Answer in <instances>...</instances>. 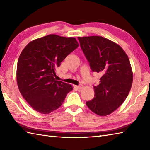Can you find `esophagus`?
<instances>
[{"instance_id": "34e87169", "label": "esophagus", "mask_w": 150, "mask_h": 150, "mask_svg": "<svg viewBox=\"0 0 150 150\" xmlns=\"http://www.w3.org/2000/svg\"><path fill=\"white\" fill-rule=\"evenodd\" d=\"M82 87H83V85H82V84L79 85V86H77V88L78 89H81V88H82Z\"/></svg>"}]
</instances>
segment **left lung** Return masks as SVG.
I'll list each match as a JSON object with an SVG mask.
<instances>
[{
  "instance_id": "8db88e82",
  "label": "left lung",
  "mask_w": 150,
  "mask_h": 150,
  "mask_svg": "<svg viewBox=\"0 0 150 150\" xmlns=\"http://www.w3.org/2000/svg\"><path fill=\"white\" fill-rule=\"evenodd\" d=\"M93 72L102 75L94 86L95 97L87 106L95 114L106 116L116 110L128 97L133 82L129 60L122 47L100 36L78 37Z\"/></svg>"
}]
</instances>
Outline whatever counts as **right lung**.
Returning a JSON list of instances; mask_svg holds the SVG:
<instances>
[{"label": "right lung", "mask_w": 150, "mask_h": 150, "mask_svg": "<svg viewBox=\"0 0 150 150\" xmlns=\"http://www.w3.org/2000/svg\"><path fill=\"white\" fill-rule=\"evenodd\" d=\"M74 37L57 35L31 41L22 50L17 66V82L22 97L32 108L50 113L62 104L71 85L57 81L55 68L77 48Z\"/></svg>", "instance_id": "add662e5"}]
</instances>
